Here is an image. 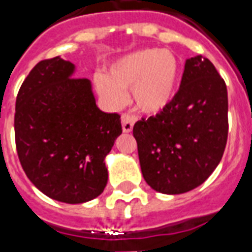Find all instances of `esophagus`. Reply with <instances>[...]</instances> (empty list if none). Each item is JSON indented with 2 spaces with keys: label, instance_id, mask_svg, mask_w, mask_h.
Returning <instances> with one entry per match:
<instances>
[{
  "label": "esophagus",
  "instance_id": "esophagus-1",
  "mask_svg": "<svg viewBox=\"0 0 252 252\" xmlns=\"http://www.w3.org/2000/svg\"><path fill=\"white\" fill-rule=\"evenodd\" d=\"M137 118L134 115H130V113H123L122 115V126L123 130L124 132H130L133 129L134 123H136Z\"/></svg>",
  "mask_w": 252,
  "mask_h": 252
}]
</instances>
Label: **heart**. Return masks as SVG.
<instances>
[{
    "instance_id": "heart-1",
    "label": "heart",
    "mask_w": 252,
    "mask_h": 252,
    "mask_svg": "<svg viewBox=\"0 0 252 252\" xmlns=\"http://www.w3.org/2000/svg\"><path fill=\"white\" fill-rule=\"evenodd\" d=\"M180 78L181 66L173 51L141 49L112 63L107 75H95V84L99 94L115 107L126 101L124 91L132 90L136 108L156 115L172 103Z\"/></svg>"
}]
</instances>
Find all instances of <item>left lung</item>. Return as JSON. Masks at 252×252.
Instances as JSON below:
<instances>
[{
	"label": "left lung",
	"instance_id": "1",
	"mask_svg": "<svg viewBox=\"0 0 252 252\" xmlns=\"http://www.w3.org/2000/svg\"><path fill=\"white\" fill-rule=\"evenodd\" d=\"M227 111V88L214 64L201 55L188 59L172 103L133 126L148 185L181 194L206 181L223 156Z\"/></svg>",
	"mask_w": 252,
	"mask_h": 252
}]
</instances>
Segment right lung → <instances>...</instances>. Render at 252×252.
<instances>
[{"mask_svg": "<svg viewBox=\"0 0 252 252\" xmlns=\"http://www.w3.org/2000/svg\"><path fill=\"white\" fill-rule=\"evenodd\" d=\"M61 57L36 63L15 100V147L35 188L64 203L96 198L108 181L104 158L122 134L118 113L97 108L91 82L72 78Z\"/></svg>", "mask_w": 252, "mask_h": 252, "instance_id": "add662e5", "label": "right lung"}]
</instances>
